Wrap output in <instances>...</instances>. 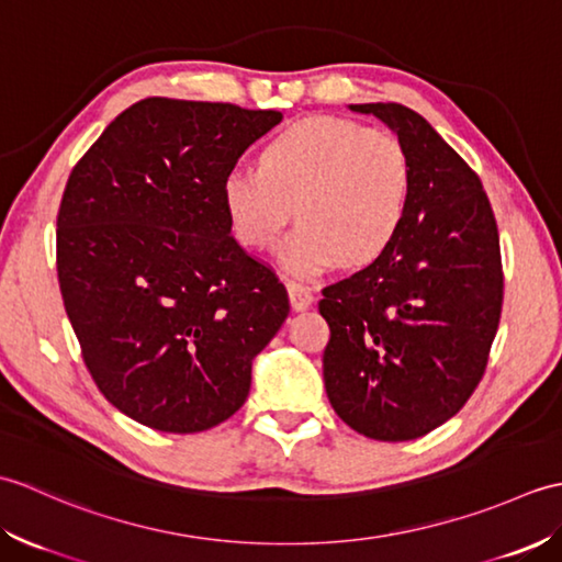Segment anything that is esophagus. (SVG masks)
Segmentation results:
<instances>
[{
  "label": "esophagus",
  "instance_id": "1",
  "mask_svg": "<svg viewBox=\"0 0 562 562\" xmlns=\"http://www.w3.org/2000/svg\"><path fill=\"white\" fill-rule=\"evenodd\" d=\"M288 292H290L292 308H296V312H302V308H308V306H312V302H314L312 288H306V284H302V282L288 280Z\"/></svg>",
  "mask_w": 562,
  "mask_h": 562
}]
</instances>
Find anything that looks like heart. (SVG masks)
I'll return each mask as SVG.
<instances>
[{"mask_svg": "<svg viewBox=\"0 0 562 562\" xmlns=\"http://www.w3.org/2000/svg\"><path fill=\"white\" fill-rule=\"evenodd\" d=\"M413 164L389 130L342 117H308L274 135L258 169H234L222 183L226 217L238 241L268 248L294 220L280 258L314 278L342 260L362 266L398 236L408 212Z\"/></svg>", "mask_w": 562, "mask_h": 562, "instance_id": "1", "label": "heart"}]
</instances>
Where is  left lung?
<instances>
[{"mask_svg":"<svg viewBox=\"0 0 562 562\" xmlns=\"http://www.w3.org/2000/svg\"><path fill=\"white\" fill-rule=\"evenodd\" d=\"M350 111L398 135L413 188L393 244L324 290V381L355 432L408 441L457 415L483 379L503 312L499 236L479 173L420 113L401 103Z\"/></svg>","mask_w":562,"mask_h":562,"instance_id":"1","label":"left lung"}]
</instances>
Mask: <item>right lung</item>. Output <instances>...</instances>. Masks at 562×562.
I'll return each mask as SVG.
<instances>
[{"label": "right lung", "mask_w": 562, "mask_h": 562, "mask_svg": "<svg viewBox=\"0 0 562 562\" xmlns=\"http://www.w3.org/2000/svg\"><path fill=\"white\" fill-rule=\"evenodd\" d=\"M282 121L234 103L145 99L103 130L57 212V280L81 357L117 411L193 435L241 408L290 314L232 236L222 183Z\"/></svg>", "instance_id": "obj_1"}]
</instances>
